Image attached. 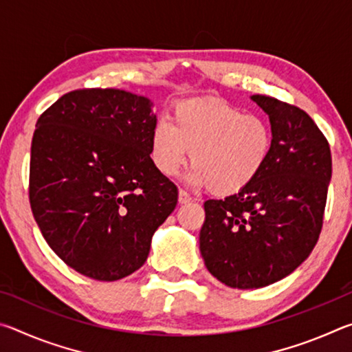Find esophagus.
Masks as SVG:
<instances>
[{
	"label": "esophagus",
	"mask_w": 352,
	"mask_h": 352,
	"mask_svg": "<svg viewBox=\"0 0 352 352\" xmlns=\"http://www.w3.org/2000/svg\"><path fill=\"white\" fill-rule=\"evenodd\" d=\"M189 201H192V197H190V195L186 192V190H184V189L178 190V204L186 205V204H189Z\"/></svg>",
	"instance_id": "obj_1"
}]
</instances>
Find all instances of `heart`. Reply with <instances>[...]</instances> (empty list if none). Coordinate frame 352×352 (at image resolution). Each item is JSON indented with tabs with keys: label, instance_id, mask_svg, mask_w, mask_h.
I'll use <instances>...</instances> for the list:
<instances>
[{
	"label": "heart",
	"instance_id": "heart-1",
	"mask_svg": "<svg viewBox=\"0 0 352 352\" xmlns=\"http://www.w3.org/2000/svg\"><path fill=\"white\" fill-rule=\"evenodd\" d=\"M272 146L264 116L219 99L183 100L151 133V158L163 175H175L190 157L189 182L219 195L250 186L269 163Z\"/></svg>",
	"mask_w": 352,
	"mask_h": 352
}]
</instances>
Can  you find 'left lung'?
Here are the masks:
<instances>
[{"label": "left lung", "instance_id": "1", "mask_svg": "<svg viewBox=\"0 0 352 352\" xmlns=\"http://www.w3.org/2000/svg\"><path fill=\"white\" fill-rule=\"evenodd\" d=\"M270 118L269 163L241 192L205 201L200 253L233 289H259L290 275L315 247L332 174L326 136L305 110L254 94Z\"/></svg>", "mask_w": 352, "mask_h": 352}]
</instances>
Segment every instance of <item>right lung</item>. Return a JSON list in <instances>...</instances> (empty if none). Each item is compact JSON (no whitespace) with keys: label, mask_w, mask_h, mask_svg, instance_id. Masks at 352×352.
Masks as SVG:
<instances>
[{"label":"right lung","mask_w":352,"mask_h":352,"mask_svg":"<svg viewBox=\"0 0 352 352\" xmlns=\"http://www.w3.org/2000/svg\"><path fill=\"white\" fill-rule=\"evenodd\" d=\"M152 105L124 90L83 88L57 99L35 127V222L65 264L98 281L138 270L177 206V186L151 158Z\"/></svg>","instance_id":"1"}]
</instances>
